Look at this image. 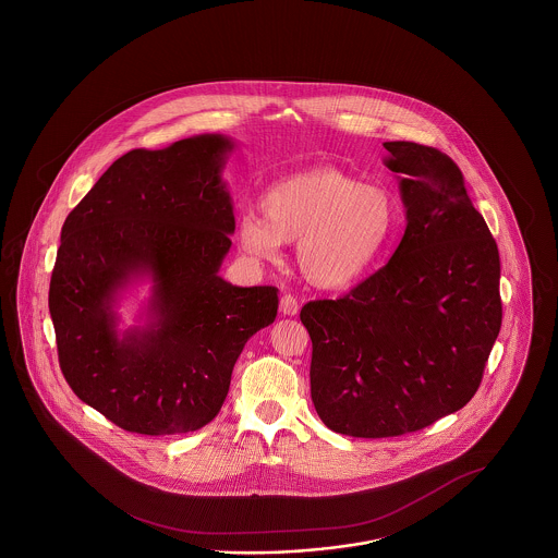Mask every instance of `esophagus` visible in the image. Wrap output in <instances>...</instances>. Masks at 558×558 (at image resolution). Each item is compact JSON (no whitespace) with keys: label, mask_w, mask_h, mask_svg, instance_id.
<instances>
[{"label":"esophagus","mask_w":558,"mask_h":558,"mask_svg":"<svg viewBox=\"0 0 558 558\" xmlns=\"http://www.w3.org/2000/svg\"><path fill=\"white\" fill-rule=\"evenodd\" d=\"M280 313H284L288 317H294L299 313V301L292 294H284L280 299Z\"/></svg>","instance_id":"esophagus-1"}]
</instances>
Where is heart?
Returning a JSON list of instances; mask_svg holds the SVG:
<instances>
[{"label":"heart","mask_w":558,"mask_h":558,"mask_svg":"<svg viewBox=\"0 0 558 558\" xmlns=\"http://www.w3.org/2000/svg\"><path fill=\"white\" fill-rule=\"evenodd\" d=\"M262 213L236 219V241L257 262H276L296 241L304 280L323 290L352 287L385 254L397 222L385 187L360 184L336 168L288 175L262 194Z\"/></svg>","instance_id":"obj_1"}]
</instances>
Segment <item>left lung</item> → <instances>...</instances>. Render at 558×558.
I'll return each instance as SVG.
<instances>
[{
	"mask_svg": "<svg viewBox=\"0 0 558 558\" xmlns=\"http://www.w3.org/2000/svg\"><path fill=\"white\" fill-rule=\"evenodd\" d=\"M405 235L385 268L301 311L311 399L343 436L392 438L466 405L501 329L499 252L462 171L444 153L385 143Z\"/></svg>",
	"mask_w": 558,
	"mask_h": 558,
	"instance_id": "1",
	"label": "left lung"
}]
</instances>
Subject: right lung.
I'll return each instance as SVG.
<instances>
[{
    "instance_id": "1",
    "label": "right lung",
    "mask_w": 558,
    "mask_h": 558,
    "mask_svg": "<svg viewBox=\"0 0 558 558\" xmlns=\"http://www.w3.org/2000/svg\"><path fill=\"white\" fill-rule=\"evenodd\" d=\"M235 141L196 135L133 149L69 213L49 288L59 364L73 392L143 436L213 422L247 339L278 315V288L220 276L235 233L222 171ZM148 296L121 325L122 300Z\"/></svg>"
}]
</instances>
